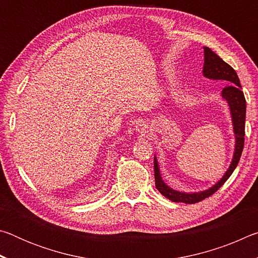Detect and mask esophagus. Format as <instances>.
Listing matches in <instances>:
<instances>
[{
    "mask_svg": "<svg viewBox=\"0 0 258 258\" xmlns=\"http://www.w3.org/2000/svg\"><path fill=\"white\" fill-rule=\"evenodd\" d=\"M142 126H143V124H141V123L138 124V127H139L140 130H142Z\"/></svg>",
    "mask_w": 258,
    "mask_h": 258,
    "instance_id": "obj_1",
    "label": "esophagus"
}]
</instances>
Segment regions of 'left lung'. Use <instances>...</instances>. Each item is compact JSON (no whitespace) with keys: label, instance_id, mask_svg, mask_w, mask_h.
Here are the masks:
<instances>
[{"label":"left lung","instance_id":"1","mask_svg":"<svg viewBox=\"0 0 258 258\" xmlns=\"http://www.w3.org/2000/svg\"><path fill=\"white\" fill-rule=\"evenodd\" d=\"M205 52V63L203 74L205 77L211 78V80H223L228 83V86L224 87L222 91V98L228 101L230 107L231 117H232L233 123V132L235 134V147L232 163L224 176L218 181L215 185L209 187L208 190L203 192H194V194H185L173 190L172 187L166 185V183L161 180L158 161L155 157L154 158V168H155V182L156 187L165 198H167L174 203H185V204H196L208 198L209 196L220 189L224 184L225 181L231 176V174L237 167V165L241 157L243 145H244V121H246V99H244L243 92L241 91L239 78L234 69L222 60L215 52H213L209 47H204Z\"/></svg>","mask_w":258,"mask_h":258}]
</instances>
